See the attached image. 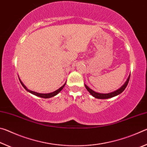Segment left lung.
I'll return each mask as SVG.
<instances>
[{"mask_svg":"<svg viewBox=\"0 0 147 147\" xmlns=\"http://www.w3.org/2000/svg\"><path fill=\"white\" fill-rule=\"evenodd\" d=\"M130 74L128 76L127 80H126V81L125 82H124V84L120 88L117 89V90L115 91L111 92V93H97V92H95V91H94L93 90H92L91 89L89 88L88 86L86 85V84H85V87H86V88L87 89V90H88L89 92V93H90L92 96H94V98H99V99L109 98L113 97V96H115L117 95H118V94H121L122 92H123L124 90V89H125V88H126V86H127L128 84L129 80H130Z\"/></svg>","mask_w":147,"mask_h":147,"instance_id":"obj_1","label":"left lung"}]
</instances>
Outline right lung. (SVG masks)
<instances>
[{
  "label": "right lung",
  "instance_id": "1",
  "mask_svg": "<svg viewBox=\"0 0 147 147\" xmlns=\"http://www.w3.org/2000/svg\"><path fill=\"white\" fill-rule=\"evenodd\" d=\"M19 80H20V82H21V85L23 86V88L25 89L27 91H28L29 93L33 94H34V95H36L37 96H39V97L43 98H49L53 97V96H56V94H58L59 93V92H60L62 90V89H63V88H64V86H65V84H66V82H65V83L63 84V86L61 87V88H59L58 89H57V90H56L55 91L52 92V93H37V92L29 90V89L27 88L24 85V84L22 82L21 80H20V78H19Z\"/></svg>",
  "mask_w": 147,
  "mask_h": 147
}]
</instances>
